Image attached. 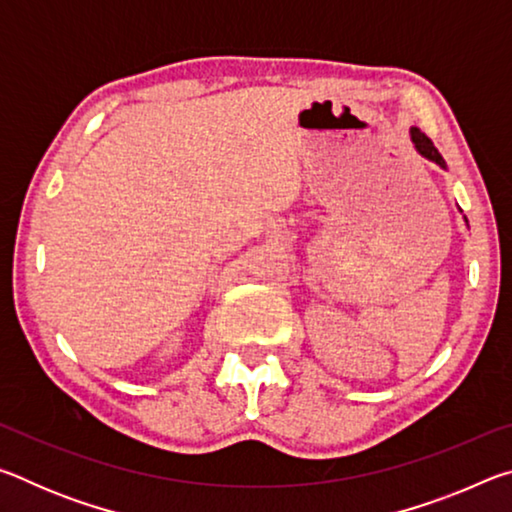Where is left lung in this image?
Wrapping results in <instances>:
<instances>
[{
  "mask_svg": "<svg viewBox=\"0 0 512 512\" xmlns=\"http://www.w3.org/2000/svg\"><path fill=\"white\" fill-rule=\"evenodd\" d=\"M411 140L415 144V149H418L424 155V158H429V160H433L436 164H440V167H445L443 155L438 153V149H436V146H433V142L429 140L427 135L420 133L418 128H411Z\"/></svg>",
  "mask_w": 512,
  "mask_h": 512,
  "instance_id": "1",
  "label": "left lung"
}]
</instances>
